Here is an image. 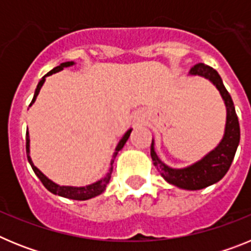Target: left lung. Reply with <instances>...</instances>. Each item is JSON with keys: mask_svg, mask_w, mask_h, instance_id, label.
<instances>
[{"mask_svg": "<svg viewBox=\"0 0 251 251\" xmlns=\"http://www.w3.org/2000/svg\"><path fill=\"white\" fill-rule=\"evenodd\" d=\"M188 75L207 79L220 93L226 108L225 130H224L223 138L214 150L210 151L202 158L187 167L174 168L166 165L165 162H162L154 151L153 139L152 146H151V157H152L153 165L156 166L161 176L168 183L183 188V190L196 191V190H202L219 182L229 171L235 153L238 150L239 142H240V126H239L238 115L235 112L231 97L224 86L223 79L215 69L200 63L191 68Z\"/></svg>", "mask_w": 251, "mask_h": 251, "instance_id": "1", "label": "left lung"}]
</instances>
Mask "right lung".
<instances>
[{
    "instance_id": "right-lung-1",
    "label": "right lung",
    "mask_w": 251,
    "mask_h": 251,
    "mask_svg": "<svg viewBox=\"0 0 251 251\" xmlns=\"http://www.w3.org/2000/svg\"><path fill=\"white\" fill-rule=\"evenodd\" d=\"M73 65H75L74 61H66V63L60 64L59 66H56V68L52 69V70H51V72H49L46 75H44V76L41 77V80L39 81V84H37L36 89H35L34 98H32V100H31L30 105L28 106L32 105V104L35 103V100H36L37 95H39V93H40V89L43 88L44 83H45L46 76H50V75L55 74V73L61 72L64 68H69V66H73ZM130 132H132V128L124 133V136L122 137L121 141H119L118 145H117V147H115L114 153H113L112 161H110V166H109V171H108V174H106L103 178H100L99 181H97V182L90 183V185H86V186H80V187H75V186L57 185V183H55L54 181H51L49 177H46L45 175H44L43 172H41V171H40L39 168L34 165V162H32V159H31V157H30V136H28V130L26 132V154H27L28 163H30L31 167H32V170H34L35 175L39 177L40 181L43 182V185L48 188L51 194L59 195V196L65 197V199H70V200L85 201V200H89V199H93V197H95V196H98V195L103 194V192L105 191L106 185L109 183L110 176H112L113 163H114L115 157H117V154H118L119 151L124 147L126 142L128 141V138H129V136H130Z\"/></svg>"
}]
</instances>
